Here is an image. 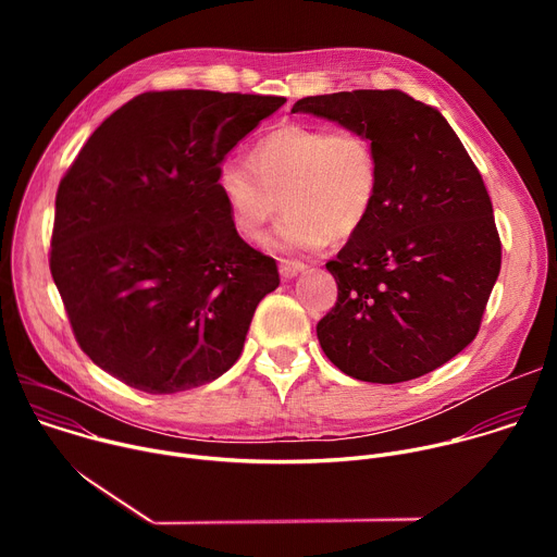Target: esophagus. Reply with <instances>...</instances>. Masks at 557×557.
Segmentation results:
<instances>
[{"mask_svg": "<svg viewBox=\"0 0 557 557\" xmlns=\"http://www.w3.org/2000/svg\"><path fill=\"white\" fill-rule=\"evenodd\" d=\"M304 269H306V264H304V262H297V260H282V262H280V275H282L284 280L297 277L299 273H304Z\"/></svg>", "mask_w": 557, "mask_h": 557, "instance_id": "esophagus-1", "label": "esophagus"}]
</instances>
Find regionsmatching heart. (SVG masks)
Masks as SVG:
<instances>
[{
  "label": "heart",
  "mask_w": 557,
  "mask_h": 557,
  "mask_svg": "<svg viewBox=\"0 0 557 557\" xmlns=\"http://www.w3.org/2000/svg\"><path fill=\"white\" fill-rule=\"evenodd\" d=\"M218 194L231 228L260 240L282 205L286 213L271 245L282 251H317L331 235H355L379 191V158L361 132L288 123L258 140L249 165L226 161L218 170Z\"/></svg>",
  "instance_id": "1"
}]
</instances>
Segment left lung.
<instances>
[{
	"label": "left lung",
	"mask_w": 557,
	"mask_h": 557,
	"mask_svg": "<svg viewBox=\"0 0 557 557\" xmlns=\"http://www.w3.org/2000/svg\"><path fill=\"white\" fill-rule=\"evenodd\" d=\"M361 132L379 158L366 224L326 264L337 304L317 324L348 376L401 383L467 348L500 273V237L481 172L443 114L401 90L306 97L293 106Z\"/></svg>",
	"instance_id": "8db88e82"
}]
</instances>
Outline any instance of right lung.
Listing matches in <instances>:
<instances>
[{
  "instance_id": "right-lung-1",
  "label": "right lung",
  "mask_w": 557,
  "mask_h": 557,
  "mask_svg": "<svg viewBox=\"0 0 557 557\" xmlns=\"http://www.w3.org/2000/svg\"><path fill=\"white\" fill-rule=\"evenodd\" d=\"M284 97L145 92L108 116L59 183L50 273L82 350L147 394L224 374L240 357L273 258L237 235L224 156Z\"/></svg>"
}]
</instances>
